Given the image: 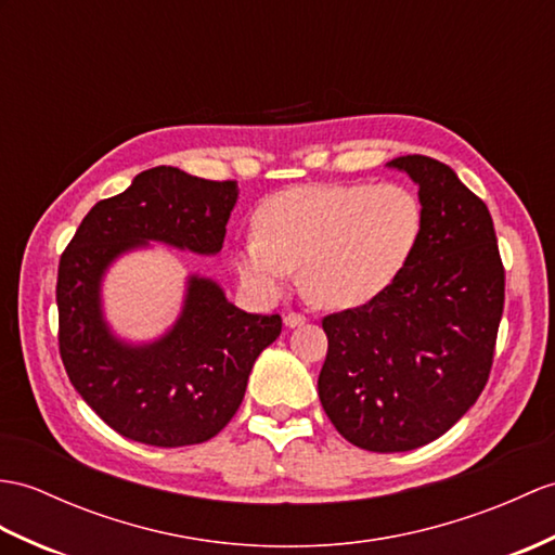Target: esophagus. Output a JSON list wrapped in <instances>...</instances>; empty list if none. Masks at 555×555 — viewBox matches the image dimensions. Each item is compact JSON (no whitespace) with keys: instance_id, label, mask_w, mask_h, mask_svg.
I'll return each mask as SVG.
<instances>
[{"instance_id":"1","label":"esophagus","mask_w":555,"mask_h":555,"mask_svg":"<svg viewBox=\"0 0 555 555\" xmlns=\"http://www.w3.org/2000/svg\"><path fill=\"white\" fill-rule=\"evenodd\" d=\"M307 321V317L302 312H288L286 317H283V324H286L288 328H295V326H302Z\"/></svg>"}]
</instances>
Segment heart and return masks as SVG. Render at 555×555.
<instances>
[{
	"instance_id": "b5f03b06",
	"label": "heart",
	"mask_w": 555,
	"mask_h": 555,
	"mask_svg": "<svg viewBox=\"0 0 555 555\" xmlns=\"http://www.w3.org/2000/svg\"><path fill=\"white\" fill-rule=\"evenodd\" d=\"M421 234L423 205L404 184L298 186L260 203L236 269L253 293L276 300L300 267L314 305L357 307L402 274Z\"/></svg>"
}]
</instances>
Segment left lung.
I'll list each match as a JSON object with an SVG mask.
<instances>
[{"label":"left lung","mask_w":555,"mask_h":555,"mask_svg":"<svg viewBox=\"0 0 555 555\" xmlns=\"http://www.w3.org/2000/svg\"><path fill=\"white\" fill-rule=\"evenodd\" d=\"M418 184L423 234L388 288L321 321L319 399L369 452H409L444 435L485 390L504 314L506 272L487 205L449 165L390 163Z\"/></svg>","instance_id":"1"}]
</instances>
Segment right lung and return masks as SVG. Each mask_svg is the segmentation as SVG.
<instances>
[{
    "label": "right lung",
    "mask_w": 555,
    "mask_h": 555,
    "mask_svg": "<svg viewBox=\"0 0 555 555\" xmlns=\"http://www.w3.org/2000/svg\"><path fill=\"white\" fill-rule=\"evenodd\" d=\"M238 198L234 179L191 177L158 165L99 201L59 262V352L73 388L127 440L151 447L208 442L234 418L255 359L281 333L279 314H248L210 279L191 276L184 312L153 345L111 336L99 305L101 274L149 241L219 253Z\"/></svg>",
    "instance_id": "add662e5"
}]
</instances>
